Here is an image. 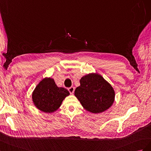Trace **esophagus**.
I'll return each instance as SVG.
<instances>
[{
	"mask_svg": "<svg viewBox=\"0 0 151 151\" xmlns=\"http://www.w3.org/2000/svg\"><path fill=\"white\" fill-rule=\"evenodd\" d=\"M68 90H69V92H70L71 93H73V92H74V91H75V88L73 87H70V88H68Z\"/></svg>",
	"mask_w": 151,
	"mask_h": 151,
	"instance_id": "esophagus-1",
	"label": "esophagus"
}]
</instances>
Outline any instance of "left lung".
Here are the masks:
<instances>
[{
    "label": "left lung",
    "mask_w": 151,
    "mask_h": 151,
    "mask_svg": "<svg viewBox=\"0 0 151 151\" xmlns=\"http://www.w3.org/2000/svg\"><path fill=\"white\" fill-rule=\"evenodd\" d=\"M75 95L84 108L92 113H100L113 104L115 93L111 85L103 77L91 73L83 76Z\"/></svg>",
    "instance_id": "left-lung-1"
}]
</instances>
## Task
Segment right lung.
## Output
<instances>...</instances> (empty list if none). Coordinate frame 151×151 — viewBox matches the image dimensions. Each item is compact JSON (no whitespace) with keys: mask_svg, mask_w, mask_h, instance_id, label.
<instances>
[{"mask_svg":"<svg viewBox=\"0 0 151 151\" xmlns=\"http://www.w3.org/2000/svg\"><path fill=\"white\" fill-rule=\"evenodd\" d=\"M70 95L66 88L58 87L52 78L42 80L32 94L34 104L45 113H52L61 106L64 99Z\"/></svg>","mask_w":151,"mask_h":151,"instance_id":"right-lung-1","label":"right lung"}]
</instances>
